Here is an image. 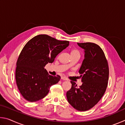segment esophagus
Here are the masks:
<instances>
[{"instance_id": "obj_1", "label": "esophagus", "mask_w": 125, "mask_h": 125, "mask_svg": "<svg viewBox=\"0 0 125 125\" xmlns=\"http://www.w3.org/2000/svg\"><path fill=\"white\" fill-rule=\"evenodd\" d=\"M61 79H62L63 80H68L67 78L64 77H61Z\"/></svg>"}]
</instances>
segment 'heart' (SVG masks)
<instances>
[{
  "label": "heart",
  "mask_w": 125,
  "mask_h": 125,
  "mask_svg": "<svg viewBox=\"0 0 125 125\" xmlns=\"http://www.w3.org/2000/svg\"><path fill=\"white\" fill-rule=\"evenodd\" d=\"M71 55L72 57H73V56H80V52L78 50L77 48H72L71 50ZM72 65V63H69L68 64V66H71Z\"/></svg>",
  "instance_id": "b5f03b06"
}]
</instances>
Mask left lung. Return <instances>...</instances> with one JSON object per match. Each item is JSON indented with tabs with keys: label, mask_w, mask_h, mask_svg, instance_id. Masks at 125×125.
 <instances>
[{
	"label": "left lung",
	"mask_w": 125,
	"mask_h": 125,
	"mask_svg": "<svg viewBox=\"0 0 125 125\" xmlns=\"http://www.w3.org/2000/svg\"><path fill=\"white\" fill-rule=\"evenodd\" d=\"M77 44L85 50L79 71L83 84L78 88L75 82L71 81L72 87L66 95L74 108L85 111L94 107L104 94L108 83L109 68L104 52L99 45L92 42Z\"/></svg>",
	"instance_id": "1"
}]
</instances>
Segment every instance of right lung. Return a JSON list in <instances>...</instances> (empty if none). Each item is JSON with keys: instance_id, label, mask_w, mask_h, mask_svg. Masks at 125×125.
I'll return each instance as SVG.
<instances>
[{"instance_id": "add662e5", "label": "right lung", "mask_w": 125, "mask_h": 125, "mask_svg": "<svg viewBox=\"0 0 125 125\" xmlns=\"http://www.w3.org/2000/svg\"><path fill=\"white\" fill-rule=\"evenodd\" d=\"M47 35L36 36L27 42L16 62L15 79L20 94L30 102L37 101L47 95L51 86L60 81V75L48 74L45 69L58 53L69 45Z\"/></svg>"}]
</instances>
